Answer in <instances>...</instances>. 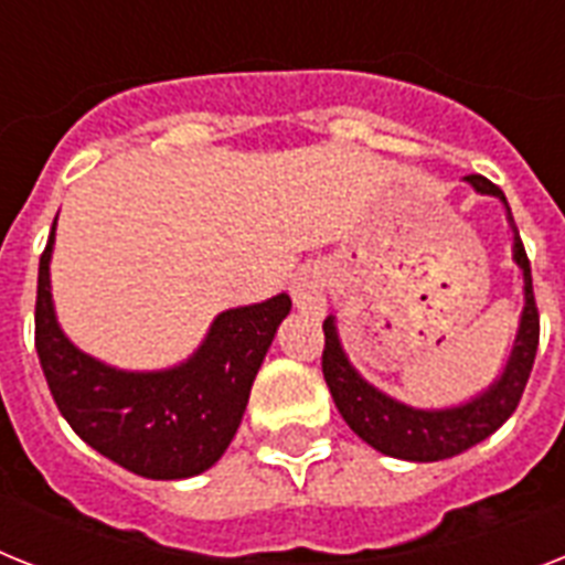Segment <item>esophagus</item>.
I'll return each instance as SVG.
<instances>
[{
    "instance_id": "esophagus-1",
    "label": "esophagus",
    "mask_w": 565,
    "mask_h": 565,
    "mask_svg": "<svg viewBox=\"0 0 565 565\" xmlns=\"http://www.w3.org/2000/svg\"><path fill=\"white\" fill-rule=\"evenodd\" d=\"M294 306L302 315H323L326 309V271L320 265H306L291 279Z\"/></svg>"
}]
</instances>
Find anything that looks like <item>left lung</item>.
<instances>
[{
    "label": "left lung",
    "instance_id": "left-lung-1",
    "mask_svg": "<svg viewBox=\"0 0 565 565\" xmlns=\"http://www.w3.org/2000/svg\"><path fill=\"white\" fill-rule=\"evenodd\" d=\"M468 181L479 193L497 195L500 202H505V193L493 181L484 179V175H468ZM508 218L514 225L511 207H508ZM514 259L523 268L525 277V309L523 320H520V332H516L514 340V352H511V361H508L500 381L488 393H482L479 398L470 401V404H461V407L413 409L407 404L386 398L384 393H377L375 386L366 384L352 370V363L347 361L343 349H340L338 332H334V317H326L323 377L343 422L366 445H372L375 450H381L386 456H395V459L439 461L479 445V441L488 439L491 433L500 430L502 424L511 418V413H514L520 398H523L525 384H529L531 366H534V355H537L540 343V311L537 300H534V286H531V263L516 225Z\"/></svg>",
    "mask_w": 565,
    "mask_h": 565
}]
</instances>
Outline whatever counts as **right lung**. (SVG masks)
Instances as JSON below:
<instances>
[{"label": "right lung", "mask_w": 565, "mask_h": 565, "mask_svg": "<svg viewBox=\"0 0 565 565\" xmlns=\"http://www.w3.org/2000/svg\"><path fill=\"white\" fill-rule=\"evenodd\" d=\"M40 256L34 343L49 390L72 430L97 454L147 479H188L225 454L250 384L291 297L231 309L213 320L202 349L175 370L120 372L74 349L54 320L49 263Z\"/></svg>", "instance_id": "add662e5"}]
</instances>
